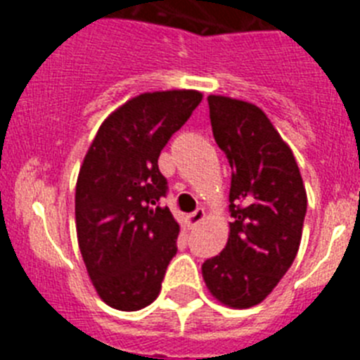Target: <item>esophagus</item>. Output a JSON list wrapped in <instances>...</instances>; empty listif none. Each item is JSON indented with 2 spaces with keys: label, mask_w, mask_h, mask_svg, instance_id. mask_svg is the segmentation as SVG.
Returning <instances> with one entry per match:
<instances>
[{
  "label": "esophagus",
  "mask_w": 360,
  "mask_h": 360,
  "mask_svg": "<svg viewBox=\"0 0 360 360\" xmlns=\"http://www.w3.org/2000/svg\"><path fill=\"white\" fill-rule=\"evenodd\" d=\"M205 219V212L202 211V209H198V211H195L193 214H187L186 216V225L189 229H195L196 225H200Z\"/></svg>",
  "instance_id": "obj_1"
}]
</instances>
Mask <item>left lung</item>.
Returning a JSON list of instances; mask_svg holds the SVG:
<instances>
[{"label":"left lung","mask_w":360,"mask_h":360,"mask_svg":"<svg viewBox=\"0 0 360 360\" xmlns=\"http://www.w3.org/2000/svg\"><path fill=\"white\" fill-rule=\"evenodd\" d=\"M216 144L232 169L229 240L202 265L205 287L229 308L256 307L287 274L303 236L307 189L290 146L262 108L209 95Z\"/></svg>","instance_id":"obj_1"}]
</instances>
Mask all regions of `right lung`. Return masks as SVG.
<instances>
[{"label": "right lung", "mask_w": 360, "mask_h": 360, "mask_svg": "<svg viewBox=\"0 0 360 360\" xmlns=\"http://www.w3.org/2000/svg\"><path fill=\"white\" fill-rule=\"evenodd\" d=\"M198 90L146 91L111 111L75 186L79 249L98 297L135 311L158 297L180 225L158 200L167 182L158 157L202 103Z\"/></svg>", "instance_id": "obj_1"}]
</instances>
